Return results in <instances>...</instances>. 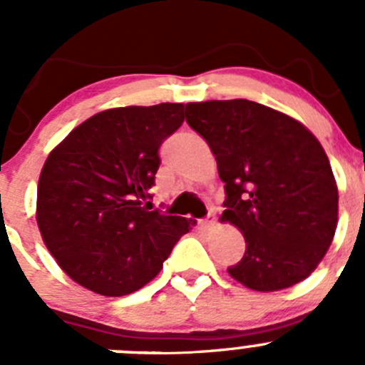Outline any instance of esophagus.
Returning a JSON list of instances; mask_svg holds the SVG:
<instances>
[{
    "mask_svg": "<svg viewBox=\"0 0 365 365\" xmlns=\"http://www.w3.org/2000/svg\"><path fill=\"white\" fill-rule=\"evenodd\" d=\"M201 224H203L205 227H212L213 224H215V215H213V213H210V215L206 217V219Z\"/></svg>",
    "mask_w": 365,
    "mask_h": 365,
    "instance_id": "esophagus-1",
    "label": "esophagus"
}]
</instances>
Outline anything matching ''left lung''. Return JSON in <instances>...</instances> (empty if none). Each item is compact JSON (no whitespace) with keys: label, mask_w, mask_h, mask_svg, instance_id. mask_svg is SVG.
Wrapping results in <instances>:
<instances>
[{"label":"left lung","mask_w":365,"mask_h":365,"mask_svg":"<svg viewBox=\"0 0 365 365\" xmlns=\"http://www.w3.org/2000/svg\"><path fill=\"white\" fill-rule=\"evenodd\" d=\"M187 123L215 155L227 196L220 222L244 233L245 254L227 268L231 277L263 293L309 277L339 213L322 143L295 118L245 98L190 102Z\"/></svg>","instance_id":"1"}]
</instances>
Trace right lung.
<instances>
[{"mask_svg": "<svg viewBox=\"0 0 365 365\" xmlns=\"http://www.w3.org/2000/svg\"><path fill=\"white\" fill-rule=\"evenodd\" d=\"M185 106L106 109L77 125L47 155L36 187V224L47 251L83 288L125 297L162 270L196 220L150 212L159 146Z\"/></svg>", "mask_w": 365, "mask_h": 365, "instance_id": "obj_1", "label": "right lung"}]
</instances>
